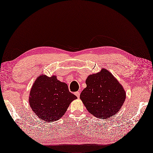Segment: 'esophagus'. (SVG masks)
Segmentation results:
<instances>
[{
  "label": "esophagus",
  "instance_id": "esophagus-1",
  "mask_svg": "<svg viewBox=\"0 0 153 153\" xmlns=\"http://www.w3.org/2000/svg\"><path fill=\"white\" fill-rule=\"evenodd\" d=\"M75 94L77 97V98H79V95H80V93H79V91H76L75 93Z\"/></svg>",
  "mask_w": 153,
  "mask_h": 153
}]
</instances>
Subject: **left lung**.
<instances>
[{
    "instance_id": "obj_1",
    "label": "left lung",
    "mask_w": 153,
    "mask_h": 153,
    "mask_svg": "<svg viewBox=\"0 0 153 153\" xmlns=\"http://www.w3.org/2000/svg\"><path fill=\"white\" fill-rule=\"evenodd\" d=\"M86 88L79 98L87 110L95 117L106 119L117 113L126 98V93L110 72L102 69L87 78Z\"/></svg>"
}]
</instances>
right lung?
Masks as SVG:
<instances>
[{
	"label": "right lung",
	"instance_id": "1",
	"mask_svg": "<svg viewBox=\"0 0 153 153\" xmlns=\"http://www.w3.org/2000/svg\"><path fill=\"white\" fill-rule=\"evenodd\" d=\"M76 98L69 91L67 85L58 80L55 76L41 75L32 87L29 103L40 119L53 122L59 120Z\"/></svg>",
	"mask_w": 153,
	"mask_h": 153
}]
</instances>
